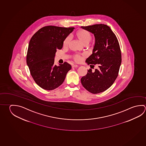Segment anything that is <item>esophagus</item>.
Wrapping results in <instances>:
<instances>
[{"label": "esophagus", "mask_w": 146, "mask_h": 146, "mask_svg": "<svg viewBox=\"0 0 146 146\" xmlns=\"http://www.w3.org/2000/svg\"><path fill=\"white\" fill-rule=\"evenodd\" d=\"M72 67V68H76V67H78V65H77V64H73Z\"/></svg>", "instance_id": "34e87169"}]
</instances>
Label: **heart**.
Listing matches in <instances>:
<instances>
[{
	"label": "heart",
	"mask_w": 146,
	"mask_h": 146,
	"mask_svg": "<svg viewBox=\"0 0 146 146\" xmlns=\"http://www.w3.org/2000/svg\"><path fill=\"white\" fill-rule=\"evenodd\" d=\"M76 35L77 37L79 39V41H80L84 45L88 44L92 39V37L89 32L84 30H81L80 31H78L77 32ZM70 41V37L68 36L65 38L64 41L63 42L64 46H68ZM84 56H85L84 54L76 55L73 57V59L75 62H82V60Z\"/></svg>",
	"instance_id": "heart-1"
}]
</instances>
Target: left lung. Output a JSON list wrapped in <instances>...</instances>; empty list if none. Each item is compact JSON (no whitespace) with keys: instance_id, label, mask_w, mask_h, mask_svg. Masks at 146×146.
I'll return each mask as SVG.
<instances>
[{"instance_id":"8db88e82","label":"left lung","mask_w":146,"mask_h":146,"mask_svg":"<svg viewBox=\"0 0 146 146\" xmlns=\"http://www.w3.org/2000/svg\"><path fill=\"white\" fill-rule=\"evenodd\" d=\"M81 28L94 34L95 39L92 55L86 60L92 69L81 78L83 87L93 94H98L109 88L116 79L121 62V54L117 38L109 26L104 24L82 26Z\"/></svg>"}]
</instances>
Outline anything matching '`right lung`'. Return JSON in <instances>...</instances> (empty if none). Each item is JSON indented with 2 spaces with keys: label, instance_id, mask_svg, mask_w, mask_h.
Segmentation results:
<instances>
[{
  "label": "right lung",
  "instance_id": "1",
  "mask_svg": "<svg viewBox=\"0 0 146 146\" xmlns=\"http://www.w3.org/2000/svg\"><path fill=\"white\" fill-rule=\"evenodd\" d=\"M74 28L44 27L32 37L29 44L27 64L34 81L41 88L52 90L64 82L71 66L64 62L54 64L57 50L62 49L65 38Z\"/></svg>",
  "mask_w": 146,
  "mask_h": 146
}]
</instances>
